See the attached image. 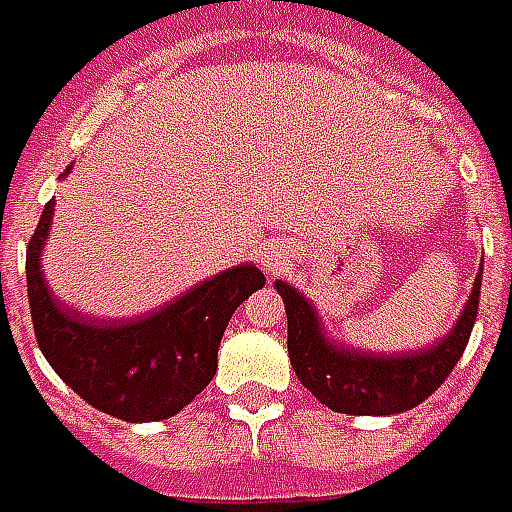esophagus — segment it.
<instances>
[{
    "mask_svg": "<svg viewBox=\"0 0 512 512\" xmlns=\"http://www.w3.org/2000/svg\"><path fill=\"white\" fill-rule=\"evenodd\" d=\"M286 262H289V256H286L281 248H270L267 253H264V270H267L270 275L281 273V270L286 267Z\"/></svg>",
    "mask_w": 512,
    "mask_h": 512,
    "instance_id": "1",
    "label": "esophagus"
}]
</instances>
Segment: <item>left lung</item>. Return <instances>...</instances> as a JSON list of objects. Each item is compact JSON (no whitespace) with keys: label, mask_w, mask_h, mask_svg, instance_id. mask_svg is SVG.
<instances>
[{"label":"left lung","mask_w":512,"mask_h":512,"mask_svg":"<svg viewBox=\"0 0 512 512\" xmlns=\"http://www.w3.org/2000/svg\"><path fill=\"white\" fill-rule=\"evenodd\" d=\"M482 267L455 328L424 350L411 353H364L344 347L325 331L314 303L286 281H275L284 297L289 322V361L297 380L322 405L350 416H391L416 408L449 378L469 344L480 306Z\"/></svg>","instance_id":"8db88e82"}]
</instances>
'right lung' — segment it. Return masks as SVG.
Here are the masks:
<instances>
[{"label":"right lung","mask_w":512,"mask_h":512,"mask_svg":"<svg viewBox=\"0 0 512 512\" xmlns=\"http://www.w3.org/2000/svg\"><path fill=\"white\" fill-rule=\"evenodd\" d=\"M71 173V165L60 179ZM54 201L43 206L27 245V295L46 361L93 408L123 422H162L212 383L231 314L264 286L256 264L206 278L168 306L132 320H99L52 295L41 253Z\"/></svg>","instance_id":"add662e5"}]
</instances>
